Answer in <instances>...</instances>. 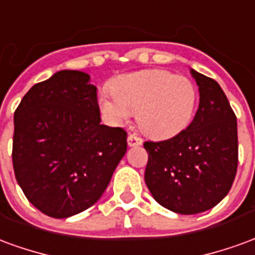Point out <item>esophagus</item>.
<instances>
[{"instance_id": "obj_1", "label": "esophagus", "mask_w": 255, "mask_h": 255, "mask_svg": "<svg viewBox=\"0 0 255 255\" xmlns=\"http://www.w3.org/2000/svg\"><path fill=\"white\" fill-rule=\"evenodd\" d=\"M127 142L129 147H135V146H140V144L143 143V139L139 138L136 135H133V133H131V135H128Z\"/></svg>"}]
</instances>
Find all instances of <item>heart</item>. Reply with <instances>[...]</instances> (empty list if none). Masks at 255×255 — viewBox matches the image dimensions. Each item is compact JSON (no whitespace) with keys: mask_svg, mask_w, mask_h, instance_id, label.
<instances>
[{"mask_svg":"<svg viewBox=\"0 0 255 255\" xmlns=\"http://www.w3.org/2000/svg\"><path fill=\"white\" fill-rule=\"evenodd\" d=\"M111 93L102 91L101 113L122 126L136 112L139 128L151 138L175 136L191 123L198 91L191 79L164 69L124 73L113 79Z\"/></svg>","mask_w":255,"mask_h":255,"instance_id":"heart-1","label":"heart"}]
</instances>
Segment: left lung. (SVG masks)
Instances as JSON below:
<instances>
[{
  "label": "left lung",
  "instance_id": "1",
  "mask_svg": "<svg viewBox=\"0 0 255 255\" xmlns=\"http://www.w3.org/2000/svg\"><path fill=\"white\" fill-rule=\"evenodd\" d=\"M199 106L184 131L162 142H144V182L161 206L179 214L214 208L230 192L238 169V124L220 84L190 68Z\"/></svg>",
  "mask_w": 255,
  "mask_h": 255
}]
</instances>
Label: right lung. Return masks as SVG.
I'll return each mask as SVG.
<instances>
[{
    "label": "right lung",
    "mask_w": 255,
    "mask_h": 255,
    "mask_svg": "<svg viewBox=\"0 0 255 255\" xmlns=\"http://www.w3.org/2000/svg\"><path fill=\"white\" fill-rule=\"evenodd\" d=\"M89 73L58 71L14 112L13 169L27 199L54 219L93 206L127 151V133L101 124Z\"/></svg>",
    "instance_id": "right-lung-1"
}]
</instances>
